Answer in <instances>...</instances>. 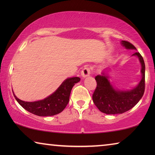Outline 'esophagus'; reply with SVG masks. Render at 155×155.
<instances>
[{"mask_svg": "<svg viewBox=\"0 0 155 155\" xmlns=\"http://www.w3.org/2000/svg\"><path fill=\"white\" fill-rule=\"evenodd\" d=\"M91 72V70L89 68H84L82 72H81V76L83 78H86L90 76Z\"/></svg>", "mask_w": 155, "mask_h": 155, "instance_id": "34e87169", "label": "esophagus"}]
</instances>
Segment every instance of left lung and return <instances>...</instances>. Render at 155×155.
Segmentation results:
<instances>
[{"instance_id":"obj_1","label":"left lung","mask_w":155,"mask_h":155,"mask_svg":"<svg viewBox=\"0 0 155 155\" xmlns=\"http://www.w3.org/2000/svg\"><path fill=\"white\" fill-rule=\"evenodd\" d=\"M121 44L127 49L137 50L128 41H122ZM132 56L138 57L141 66V78L135 87L128 90H118L112 85L109 80V77L104 72L95 77L97 87L92 99L97 108L104 114H123L132 109L142 98L145 90V64L139 52H135Z\"/></svg>"}]
</instances>
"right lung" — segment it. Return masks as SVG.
Returning a JSON list of instances; mask_svg holds the SVG:
<instances>
[{
	"instance_id": "add662e5",
	"label": "right lung",
	"mask_w": 155,
	"mask_h": 155,
	"mask_svg": "<svg viewBox=\"0 0 155 155\" xmlns=\"http://www.w3.org/2000/svg\"><path fill=\"white\" fill-rule=\"evenodd\" d=\"M79 77L68 78L63 82L55 91L43 100L35 102H27L15 98L23 108L28 112L38 116H51L61 113L69 102L70 95L73 86L79 82Z\"/></svg>"
}]
</instances>
